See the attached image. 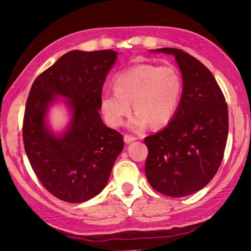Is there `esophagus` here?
Returning <instances> with one entry per match:
<instances>
[{
    "label": "esophagus",
    "mask_w": 251,
    "mask_h": 251,
    "mask_svg": "<svg viewBox=\"0 0 251 251\" xmlns=\"http://www.w3.org/2000/svg\"><path fill=\"white\" fill-rule=\"evenodd\" d=\"M134 141H136V137H134V136L128 135V134L125 135V142H126V143H131V142H134Z\"/></svg>",
    "instance_id": "obj_1"
}]
</instances>
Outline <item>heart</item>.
<instances>
[{
  "label": "heart",
  "instance_id": "1",
  "mask_svg": "<svg viewBox=\"0 0 251 251\" xmlns=\"http://www.w3.org/2000/svg\"><path fill=\"white\" fill-rule=\"evenodd\" d=\"M115 92L101 95L100 107L111 126L122 125L134 102L135 115L128 126L142 130L151 123L160 128L169 125L180 104L184 82L173 65L137 64L117 73L113 81Z\"/></svg>",
  "mask_w": 251,
  "mask_h": 251
}]
</instances>
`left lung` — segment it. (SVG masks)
Returning <instances> with one entry per match:
<instances>
[{"label": "left lung", "mask_w": 251, "mask_h": 251, "mask_svg": "<svg viewBox=\"0 0 251 251\" xmlns=\"http://www.w3.org/2000/svg\"><path fill=\"white\" fill-rule=\"evenodd\" d=\"M182 74V97L171 122L144 138L149 153L145 175L154 190L168 197L190 196L205 187L220 168L228 137V107L220 86L202 63L173 48Z\"/></svg>", "instance_id": "left-lung-1"}]
</instances>
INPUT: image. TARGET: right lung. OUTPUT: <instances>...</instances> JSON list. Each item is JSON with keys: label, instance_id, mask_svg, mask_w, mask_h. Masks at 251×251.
Wrapping results in <instances>:
<instances>
[{"label": "right lung", "instance_id": "add662e5", "mask_svg": "<svg viewBox=\"0 0 251 251\" xmlns=\"http://www.w3.org/2000/svg\"><path fill=\"white\" fill-rule=\"evenodd\" d=\"M117 52L70 51L40 73L31 86L23 119L24 149L45 190L71 203L87 201L107 185L123 149L119 131L102 122V86ZM60 95L73 110L68 130L55 136L45 123L46 111Z\"/></svg>", "mask_w": 251, "mask_h": 251}]
</instances>
